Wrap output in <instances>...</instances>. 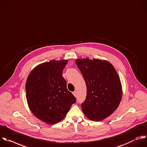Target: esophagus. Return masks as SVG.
Instances as JSON below:
<instances>
[{"label":"esophagus","instance_id":"obj_1","mask_svg":"<svg viewBox=\"0 0 147 147\" xmlns=\"http://www.w3.org/2000/svg\"><path fill=\"white\" fill-rule=\"evenodd\" d=\"M73 94H74L75 97H76V96H77V92H76V91L74 92H73Z\"/></svg>","mask_w":147,"mask_h":147}]
</instances>
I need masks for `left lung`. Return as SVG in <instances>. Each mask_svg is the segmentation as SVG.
Instances as JSON below:
<instances>
[{
    "instance_id": "left-lung-1",
    "label": "left lung",
    "mask_w": 147,
    "mask_h": 147,
    "mask_svg": "<svg viewBox=\"0 0 147 147\" xmlns=\"http://www.w3.org/2000/svg\"><path fill=\"white\" fill-rule=\"evenodd\" d=\"M76 64L86 82L87 94L82 103L87 118L100 121L118 107L122 96L119 75L107 61L98 59H77Z\"/></svg>"
}]
</instances>
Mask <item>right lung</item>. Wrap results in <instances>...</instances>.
Masks as SVG:
<instances>
[{"mask_svg":"<svg viewBox=\"0 0 147 147\" xmlns=\"http://www.w3.org/2000/svg\"><path fill=\"white\" fill-rule=\"evenodd\" d=\"M67 63V60H51L41 64L31 72L26 80L28 106L36 118L48 124L63 120L76 101L63 77Z\"/></svg>","mask_w":147,"mask_h":147,"instance_id":"right-lung-1","label":"right lung"}]
</instances>
